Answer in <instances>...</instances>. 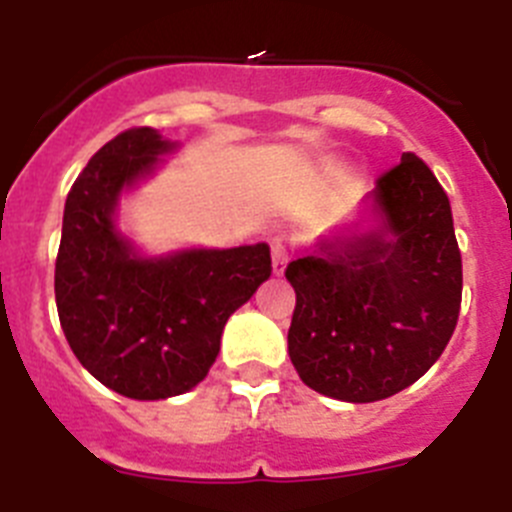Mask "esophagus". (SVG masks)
Segmentation results:
<instances>
[{"instance_id": "esophagus-1", "label": "esophagus", "mask_w": 512, "mask_h": 512, "mask_svg": "<svg viewBox=\"0 0 512 512\" xmlns=\"http://www.w3.org/2000/svg\"><path fill=\"white\" fill-rule=\"evenodd\" d=\"M287 261H289L287 246H282V243H274V246H271V269H274V274H277V277H282L284 274V269H287Z\"/></svg>"}]
</instances>
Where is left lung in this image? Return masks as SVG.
Here are the masks:
<instances>
[{
    "label": "left lung",
    "instance_id": "8db88e82",
    "mask_svg": "<svg viewBox=\"0 0 512 512\" xmlns=\"http://www.w3.org/2000/svg\"><path fill=\"white\" fill-rule=\"evenodd\" d=\"M382 230L289 261V359L310 390L374 402L418 382L454 336L461 251L449 197L415 153L374 189Z\"/></svg>",
    "mask_w": 512,
    "mask_h": 512
}]
</instances>
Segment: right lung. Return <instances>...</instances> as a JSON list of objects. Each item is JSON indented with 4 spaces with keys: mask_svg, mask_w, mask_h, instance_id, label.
<instances>
[{
    "mask_svg": "<svg viewBox=\"0 0 512 512\" xmlns=\"http://www.w3.org/2000/svg\"><path fill=\"white\" fill-rule=\"evenodd\" d=\"M169 140L130 128L76 176L63 210L56 307L71 351L104 387L164 400L207 377L220 336L271 274L266 243L140 259L112 223L117 194L153 169Z\"/></svg>",
    "mask_w": 512,
    "mask_h": 512,
    "instance_id": "add662e5",
    "label": "right lung"
}]
</instances>
